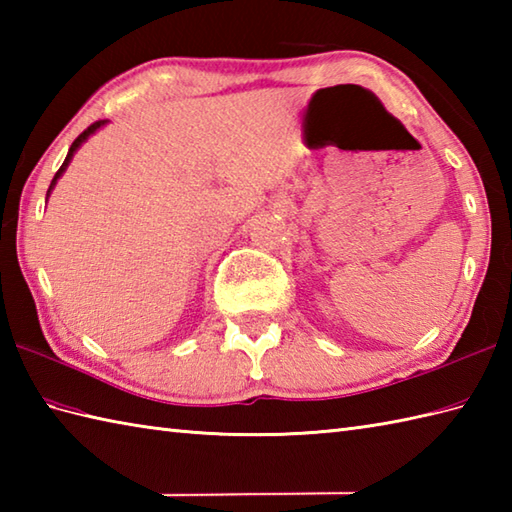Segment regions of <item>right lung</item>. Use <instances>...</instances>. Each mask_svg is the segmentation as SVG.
I'll return each instance as SVG.
<instances>
[{
  "instance_id": "right-lung-1",
  "label": "right lung",
  "mask_w": 512,
  "mask_h": 512,
  "mask_svg": "<svg viewBox=\"0 0 512 512\" xmlns=\"http://www.w3.org/2000/svg\"><path fill=\"white\" fill-rule=\"evenodd\" d=\"M107 121H99V123H94V125H90L88 129H85V132L79 136V138H76L74 140V143H72V147H70V151H68V156H65V160H63V165H61V169L57 171V173H54V178H52V182H50V189H48V198H50V193H52V189H54V184H57V180L63 176V173H65V169H68V165H70V160H72V156L76 154V149H79L83 143H85V140H88L92 134H96V132H99V129L105 125Z\"/></svg>"
}]
</instances>
